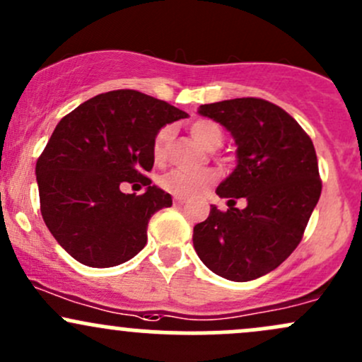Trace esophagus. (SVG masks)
Masks as SVG:
<instances>
[{"label":"esophagus","instance_id":"1","mask_svg":"<svg viewBox=\"0 0 362 362\" xmlns=\"http://www.w3.org/2000/svg\"><path fill=\"white\" fill-rule=\"evenodd\" d=\"M185 204V200L182 198H174V205H182Z\"/></svg>","mask_w":362,"mask_h":362}]
</instances>
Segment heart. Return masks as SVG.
Segmentation results:
<instances>
[{
	"mask_svg": "<svg viewBox=\"0 0 362 362\" xmlns=\"http://www.w3.org/2000/svg\"><path fill=\"white\" fill-rule=\"evenodd\" d=\"M189 133L195 138L198 145L204 146L205 150H216L223 143V129L214 120H197L189 126ZM170 139H173V127H162L153 139L155 160H164L167 150H169ZM214 181H216V174L211 173V170L188 173V170L173 169L162 176L160 186L167 193L177 198H195L207 192L214 185Z\"/></svg>",
	"mask_w": 362,
	"mask_h": 362,
	"instance_id": "heart-1",
	"label": "heart"
}]
</instances>
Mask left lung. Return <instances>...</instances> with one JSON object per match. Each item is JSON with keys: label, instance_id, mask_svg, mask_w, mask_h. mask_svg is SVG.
<instances>
[{"label": "left lung", "instance_id": "1", "mask_svg": "<svg viewBox=\"0 0 362 362\" xmlns=\"http://www.w3.org/2000/svg\"><path fill=\"white\" fill-rule=\"evenodd\" d=\"M198 114L219 122L236 145V167L217 186L228 211L211 205L193 228L202 262L229 281L271 273L300 243L321 195L316 150L305 131L278 105L235 98L200 105ZM247 202L234 207V198Z\"/></svg>", "mask_w": 362, "mask_h": 362}]
</instances>
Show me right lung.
Returning a JSON list of instances; mask_svg holds the SVG:
<instances>
[{
    "label": "right lung",
    "instance_id": "add662e5",
    "mask_svg": "<svg viewBox=\"0 0 362 362\" xmlns=\"http://www.w3.org/2000/svg\"><path fill=\"white\" fill-rule=\"evenodd\" d=\"M188 114L134 89L103 93L57 124L36 164L41 214L49 233L77 262L114 267L146 245L150 217L173 198L145 176L153 139ZM141 180L143 196L122 194Z\"/></svg>",
    "mask_w": 362,
    "mask_h": 362
}]
</instances>
